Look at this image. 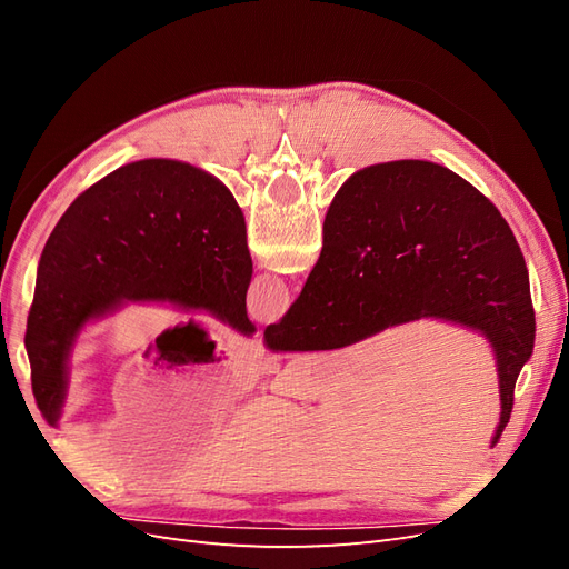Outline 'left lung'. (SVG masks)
Instances as JSON below:
<instances>
[{"label": "left lung", "mask_w": 569, "mask_h": 569, "mask_svg": "<svg viewBox=\"0 0 569 569\" xmlns=\"http://www.w3.org/2000/svg\"><path fill=\"white\" fill-rule=\"evenodd\" d=\"M251 272L242 209L203 170L147 159L92 184L68 206L38 263L26 351L42 418L57 425L61 416L66 358L84 322L126 301H170L251 335Z\"/></svg>", "instance_id": "obj_1"}]
</instances>
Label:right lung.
<instances>
[{"instance_id":"right-lung-1","label":"right lung","mask_w":569,"mask_h":569,"mask_svg":"<svg viewBox=\"0 0 569 569\" xmlns=\"http://www.w3.org/2000/svg\"><path fill=\"white\" fill-rule=\"evenodd\" d=\"M420 318L468 325L491 341L498 443L537 335L525 256L496 206L453 170L429 161L370 166L332 199L318 263L266 343L330 351Z\"/></svg>"}]
</instances>
